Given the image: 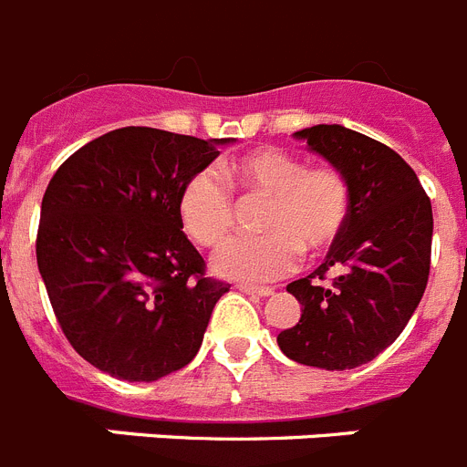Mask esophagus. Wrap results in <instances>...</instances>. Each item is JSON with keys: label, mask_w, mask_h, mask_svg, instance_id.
Wrapping results in <instances>:
<instances>
[{"label": "esophagus", "mask_w": 467, "mask_h": 467, "mask_svg": "<svg viewBox=\"0 0 467 467\" xmlns=\"http://www.w3.org/2000/svg\"><path fill=\"white\" fill-rule=\"evenodd\" d=\"M239 291L246 296H256V298H267V296L275 294V291L267 289V286H246V284H242V286H239Z\"/></svg>", "instance_id": "1"}]
</instances>
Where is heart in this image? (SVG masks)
I'll return each instance as SVG.
<instances>
[{
  "label": "heart",
  "mask_w": 467,
  "mask_h": 467,
  "mask_svg": "<svg viewBox=\"0 0 467 467\" xmlns=\"http://www.w3.org/2000/svg\"><path fill=\"white\" fill-rule=\"evenodd\" d=\"M225 176L249 194L267 197L263 234L228 239L213 254V273L244 284L275 282L298 265L301 251L322 256L350 218V183L329 164L307 166L282 148H258L225 164ZM178 218L192 242L218 244L233 228V192L211 169H200L178 192Z\"/></svg>",
  "instance_id": "obj_1"
}]
</instances>
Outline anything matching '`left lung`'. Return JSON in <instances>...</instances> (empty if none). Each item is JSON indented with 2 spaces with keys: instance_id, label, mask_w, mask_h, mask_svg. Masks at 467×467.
<instances>
[{
  "instance_id": "left-lung-1",
  "label": "left lung",
  "mask_w": 467,
  "mask_h": 467,
  "mask_svg": "<svg viewBox=\"0 0 467 467\" xmlns=\"http://www.w3.org/2000/svg\"><path fill=\"white\" fill-rule=\"evenodd\" d=\"M350 183V218L322 265L286 286L301 319L277 343L289 359L327 371L371 362L395 343L423 298L432 206L395 150L340 124L296 131ZM335 273L331 285L323 279Z\"/></svg>"
}]
</instances>
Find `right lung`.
Wrapping results in <instances>:
<instances>
[{
	"label": "right lung",
	"mask_w": 467,
	"mask_h": 467,
	"mask_svg": "<svg viewBox=\"0 0 467 467\" xmlns=\"http://www.w3.org/2000/svg\"><path fill=\"white\" fill-rule=\"evenodd\" d=\"M233 138L124 127L60 164L42 200L37 265L65 338L105 374L152 383L190 364L230 284L206 277L178 192Z\"/></svg>",
	"instance_id": "add662e5"
}]
</instances>
